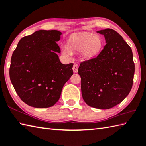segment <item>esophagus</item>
Listing matches in <instances>:
<instances>
[{
    "label": "esophagus",
    "mask_w": 146,
    "mask_h": 146,
    "mask_svg": "<svg viewBox=\"0 0 146 146\" xmlns=\"http://www.w3.org/2000/svg\"><path fill=\"white\" fill-rule=\"evenodd\" d=\"M78 65L77 64H74L73 66V71L74 73H77L78 72Z\"/></svg>",
    "instance_id": "1"
}]
</instances>
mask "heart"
Returning a JSON list of instances; mask_svg holds the SVG:
<instances>
[{
    "label": "heart",
    "mask_w": 146,
    "mask_h": 146,
    "mask_svg": "<svg viewBox=\"0 0 146 146\" xmlns=\"http://www.w3.org/2000/svg\"><path fill=\"white\" fill-rule=\"evenodd\" d=\"M103 46L104 41L99 35L82 33L71 36L67 45L62 47V53L65 56H70L71 51H79L83 59L90 60L100 54Z\"/></svg>",
    "instance_id": "heart-1"
}]
</instances>
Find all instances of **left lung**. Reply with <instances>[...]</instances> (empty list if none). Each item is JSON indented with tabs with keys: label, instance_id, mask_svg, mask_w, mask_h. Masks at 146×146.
I'll return each mask as SVG.
<instances>
[{
	"label": "left lung",
	"instance_id": "1",
	"mask_svg": "<svg viewBox=\"0 0 146 146\" xmlns=\"http://www.w3.org/2000/svg\"><path fill=\"white\" fill-rule=\"evenodd\" d=\"M106 44L97 57L78 68L83 100L89 106L108 109L122 102L131 90L135 65L131 47L115 31L105 29Z\"/></svg>",
	"mask_w": 146,
	"mask_h": 146
}]
</instances>
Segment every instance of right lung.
<instances>
[{
    "instance_id": "obj_1",
    "label": "right lung",
    "mask_w": 146,
    "mask_h": 146,
    "mask_svg": "<svg viewBox=\"0 0 146 146\" xmlns=\"http://www.w3.org/2000/svg\"><path fill=\"white\" fill-rule=\"evenodd\" d=\"M61 32L39 30L22 38L12 53L9 75L19 97L29 106H53L73 75V63H61L56 42Z\"/></svg>"
}]
</instances>
